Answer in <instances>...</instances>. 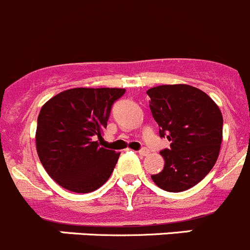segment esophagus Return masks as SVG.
I'll return each mask as SVG.
<instances>
[{"mask_svg": "<svg viewBox=\"0 0 250 250\" xmlns=\"http://www.w3.org/2000/svg\"><path fill=\"white\" fill-rule=\"evenodd\" d=\"M148 152H150V151H148L147 148H141V150L139 151V155H140V156H146V155H148Z\"/></svg>", "mask_w": 250, "mask_h": 250, "instance_id": "34e87169", "label": "esophagus"}]
</instances>
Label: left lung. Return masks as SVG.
Instances as JSON below:
<instances>
[{
    "label": "left lung",
    "instance_id": "8db88e82",
    "mask_svg": "<svg viewBox=\"0 0 250 250\" xmlns=\"http://www.w3.org/2000/svg\"><path fill=\"white\" fill-rule=\"evenodd\" d=\"M146 93L160 136L171 143L170 148L160 152L164 170L151 178L165 191H186L201 182L218 159L221 110L205 91L187 84L159 85Z\"/></svg>",
    "mask_w": 250,
    "mask_h": 250
}]
</instances>
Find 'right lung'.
<instances>
[{
  "label": "right lung",
  "mask_w": 250,
  "mask_h": 250,
  "mask_svg": "<svg viewBox=\"0 0 250 250\" xmlns=\"http://www.w3.org/2000/svg\"><path fill=\"white\" fill-rule=\"evenodd\" d=\"M120 88H74L57 94L41 109L36 147L44 170L59 186L77 193L102 187L120 152L100 147L97 139L109 120Z\"/></svg>",
  "instance_id": "add662e5"
}]
</instances>
